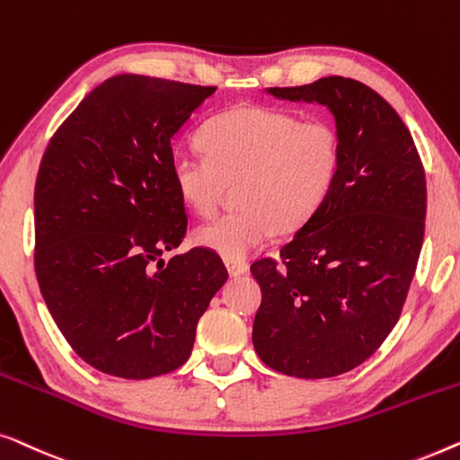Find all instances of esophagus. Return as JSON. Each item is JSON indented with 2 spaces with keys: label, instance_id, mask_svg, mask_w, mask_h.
<instances>
[{
  "label": "esophagus",
  "instance_id": "1",
  "mask_svg": "<svg viewBox=\"0 0 460 460\" xmlns=\"http://www.w3.org/2000/svg\"><path fill=\"white\" fill-rule=\"evenodd\" d=\"M225 267H227L231 277L245 275V273H248V270H250L248 262H243V261H225Z\"/></svg>",
  "mask_w": 460,
  "mask_h": 460
}]
</instances>
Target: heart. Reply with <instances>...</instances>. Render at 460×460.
I'll use <instances>...</instances> for the list:
<instances>
[{
	"instance_id": "b5f03b06",
	"label": "heart",
	"mask_w": 460,
	"mask_h": 460,
	"mask_svg": "<svg viewBox=\"0 0 460 460\" xmlns=\"http://www.w3.org/2000/svg\"><path fill=\"white\" fill-rule=\"evenodd\" d=\"M206 150L171 160L179 198L199 215L212 210L223 179L243 177L237 204L198 225L193 242L225 261H243L279 227L297 229L332 196L341 171V139L327 120H302L286 110L237 106L204 128Z\"/></svg>"
}]
</instances>
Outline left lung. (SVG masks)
<instances>
[{
    "mask_svg": "<svg viewBox=\"0 0 460 460\" xmlns=\"http://www.w3.org/2000/svg\"><path fill=\"white\" fill-rule=\"evenodd\" d=\"M267 93L329 110L341 171L279 264H252L262 289L252 341L283 375L335 377L371 357L402 313L425 233L423 164L396 110L360 81L325 76Z\"/></svg>",
    "mask_w": 460,
    "mask_h": 460,
    "instance_id": "obj_1",
    "label": "left lung"
}]
</instances>
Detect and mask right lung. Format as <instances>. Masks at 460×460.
<instances>
[{
	"instance_id": "1",
	"label": "right lung",
	"mask_w": 460,
	"mask_h": 460,
	"mask_svg": "<svg viewBox=\"0 0 460 460\" xmlns=\"http://www.w3.org/2000/svg\"><path fill=\"white\" fill-rule=\"evenodd\" d=\"M217 87L116 75L64 120L35 185V270L58 329L102 373L150 379L190 358L199 316L227 281L193 248L171 141Z\"/></svg>"
}]
</instances>
